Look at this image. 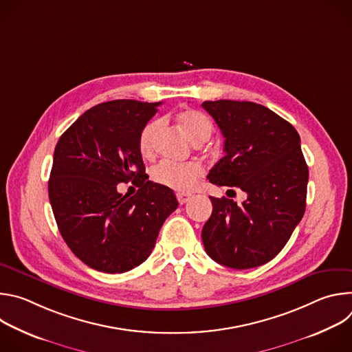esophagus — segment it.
<instances>
[{
    "label": "esophagus",
    "instance_id": "34e87169",
    "mask_svg": "<svg viewBox=\"0 0 352 352\" xmlns=\"http://www.w3.org/2000/svg\"><path fill=\"white\" fill-rule=\"evenodd\" d=\"M177 199H178L179 205H185L190 200V195L189 193H177Z\"/></svg>",
    "mask_w": 352,
    "mask_h": 352
}]
</instances>
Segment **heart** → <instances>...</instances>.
<instances>
[{
    "mask_svg": "<svg viewBox=\"0 0 352 352\" xmlns=\"http://www.w3.org/2000/svg\"><path fill=\"white\" fill-rule=\"evenodd\" d=\"M178 122L185 135L193 143L206 142L213 133L212 120L199 110H185L178 116ZM162 122L153 120L147 122L139 135V152L143 157H152L155 152V139L160 131ZM204 168L196 162L188 163H173L162 162L152 170V178L156 184L177 192H190L197 185L199 178L202 177Z\"/></svg>",
    "mask_w": 352,
    "mask_h": 352,
    "instance_id": "1",
    "label": "heart"
}]
</instances>
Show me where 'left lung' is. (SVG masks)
Masks as SVG:
<instances>
[{"mask_svg":"<svg viewBox=\"0 0 352 352\" xmlns=\"http://www.w3.org/2000/svg\"><path fill=\"white\" fill-rule=\"evenodd\" d=\"M224 136V157L208 178L243 190L236 205L210 196L213 212L202 230L206 254L217 263L252 269L270 262L305 213L308 166L295 128L262 104L205 102Z\"/></svg>","mask_w":352,"mask_h":352,"instance_id":"left-lung-1","label":"left lung"}]
</instances>
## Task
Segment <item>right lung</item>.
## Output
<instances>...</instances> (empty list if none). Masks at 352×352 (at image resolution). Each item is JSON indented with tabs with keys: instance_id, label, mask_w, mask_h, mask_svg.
<instances>
[{
	"instance_id": "1",
	"label": "right lung",
	"mask_w": 352,
	"mask_h": 352,
	"mask_svg": "<svg viewBox=\"0 0 352 352\" xmlns=\"http://www.w3.org/2000/svg\"><path fill=\"white\" fill-rule=\"evenodd\" d=\"M160 104H97L56 146L50 204L74 255L97 272L124 273L144 262L163 223L178 208L170 188L147 179L138 144ZM129 180L140 188L133 197L118 192V184Z\"/></svg>"
}]
</instances>
